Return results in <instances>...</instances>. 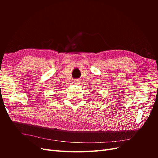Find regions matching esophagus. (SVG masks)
Masks as SVG:
<instances>
[{
  "mask_svg": "<svg viewBox=\"0 0 158 158\" xmlns=\"http://www.w3.org/2000/svg\"><path fill=\"white\" fill-rule=\"evenodd\" d=\"M74 83L75 84H80V82L78 80H75L74 82Z\"/></svg>",
  "mask_w": 158,
  "mask_h": 158,
  "instance_id": "obj_1",
  "label": "esophagus"
}]
</instances>
